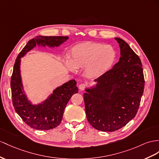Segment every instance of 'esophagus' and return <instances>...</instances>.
<instances>
[{
  "instance_id": "obj_1",
  "label": "esophagus",
  "mask_w": 159,
  "mask_h": 159,
  "mask_svg": "<svg viewBox=\"0 0 159 159\" xmlns=\"http://www.w3.org/2000/svg\"><path fill=\"white\" fill-rule=\"evenodd\" d=\"M79 89H80V91H84V89L87 88V85L85 84H84V83H81V84H79Z\"/></svg>"
}]
</instances>
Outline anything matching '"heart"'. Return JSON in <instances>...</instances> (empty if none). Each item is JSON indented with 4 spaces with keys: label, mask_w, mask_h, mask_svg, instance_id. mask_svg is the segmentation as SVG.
<instances>
[{
    "label": "heart",
    "mask_w": 159,
    "mask_h": 159,
    "mask_svg": "<svg viewBox=\"0 0 159 159\" xmlns=\"http://www.w3.org/2000/svg\"><path fill=\"white\" fill-rule=\"evenodd\" d=\"M68 58L71 64L66 62V64L70 70L84 67L85 75L97 78L112 66L116 58V52L110 45L86 42L73 46Z\"/></svg>",
    "instance_id": "b5f03b06"
}]
</instances>
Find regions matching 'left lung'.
I'll return each mask as SVG.
<instances>
[{
	"label": "left lung",
	"instance_id": "left-lung-1",
	"mask_svg": "<svg viewBox=\"0 0 159 159\" xmlns=\"http://www.w3.org/2000/svg\"><path fill=\"white\" fill-rule=\"evenodd\" d=\"M119 43L121 57L113 68L95 79V88L84 93L87 118L93 128L114 132L136 116L144 88L141 60L124 40Z\"/></svg>",
	"mask_w": 159,
	"mask_h": 159
}]
</instances>
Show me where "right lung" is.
<instances>
[{"label": "right lung", "instance_id": "right-lung-1", "mask_svg": "<svg viewBox=\"0 0 159 159\" xmlns=\"http://www.w3.org/2000/svg\"><path fill=\"white\" fill-rule=\"evenodd\" d=\"M68 39L67 36H37L27 42L15 60L11 79L12 101L15 111L32 128L48 130L57 127L62 121L68 101L75 93H78L79 89L75 80H71L55 89L53 94L43 103L31 105L23 91L20 75V58L36 45L58 46Z\"/></svg>", "mask_w": 159, "mask_h": 159}]
</instances>
